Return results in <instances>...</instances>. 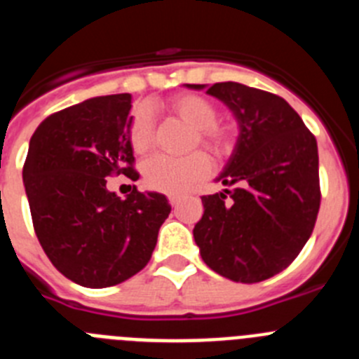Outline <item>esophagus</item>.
<instances>
[{
  "label": "esophagus",
  "mask_w": 359,
  "mask_h": 359,
  "mask_svg": "<svg viewBox=\"0 0 359 359\" xmlns=\"http://www.w3.org/2000/svg\"><path fill=\"white\" fill-rule=\"evenodd\" d=\"M169 203L172 207H176L177 203H180V196H169Z\"/></svg>",
  "instance_id": "34e87169"
}]
</instances>
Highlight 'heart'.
Wrapping results in <instances>:
<instances>
[{"label":"heart","mask_w":359,"mask_h":359,"mask_svg":"<svg viewBox=\"0 0 359 359\" xmlns=\"http://www.w3.org/2000/svg\"><path fill=\"white\" fill-rule=\"evenodd\" d=\"M163 109L192 128L190 147H203L214 158H224L236 145L237 129L231 122L217 120V107L207 97L180 93L163 104ZM129 144L136 154H144L152 144V118L145 107H138L129 120ZM210 170L203 152L183 158L156 154L144 165V182L149 189L165 194H182Z\"/></svg>","instance_id":"obj_1"}]
</instances>
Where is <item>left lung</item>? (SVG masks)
Here are the masks:
<instances>
[{
	"instance_id": "left-lung-1",
	"label": "left lung",
	"mask_w": 359,
	"mask_h": 359,
	"mask_svg": "<svg viewBox=\"0 0 359 359\" xmlns=\"http://www.w3.org/2000/svg\"><path fill=\"white\" fill-rule=\"evenodd\" d=\"M207 93L236 115L239 138L219 176L231 189L203 196L194 241L215 273L255 284L286 269L313 233L322 199L316 138L278 95L239 82Z\"/></svg>"
}]
</instances>
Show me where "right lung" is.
Listing matches in <instances>:
<instances>
[{
  "mask_svg": "<svg viewBox=\"0 0 359 359\" xmlns=\"http://www.w3.org/2000/svg\"><path fill=\"white\" fill-rule=\"evenodd\" d=\"M129 111V93L95 97L44 118L30 138L23 183L34 230L52 264L84 287L144 269L170 214L163 194L107 190L106 177H138Z\"/></svg>",
  "mask_w": 359,
  "mask_h": 359,
  "instance_id": "1",
  "label": "right lung"
}]
</instances>
